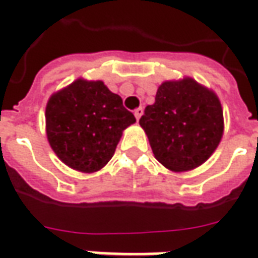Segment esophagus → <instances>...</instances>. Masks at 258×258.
<instances>
[{
    "instance_id": "34e87169",
    "label": "esophagus",
    "mask_w": 258,
    "mask_h": 258,
    "mask_svg": "<svg viewBox=\"0 0 258 258\" xmlns=\"http://www.w3.org/2000/svg\"><path fill=\"white\" fill-rule=\"evenodd\" d=\"M133 114H135V116H136V119H140V116L143 115V108H142V107H139V108H136L135 111H133Z\"/></svg>"
}]
</instances>
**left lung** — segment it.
Listing matches in <instances>:
<instances>
[{
    "instance_id": "obj_1",
    "label": "left lung",
    "mask_w": 258,
    "mask_h": 258,
    "mask_svg": "<svg viewBox=\"0 0 258 258\" xmlns=\"http://www.w3.org/2000/svg\"><path fill=\"white\" fill-rule=\"evenodd\" d=\"M154 157L175 172L207 161L224 133V114L214 91L196 80L164 82L139 120Z\"/></svg>"
}]
</instances>
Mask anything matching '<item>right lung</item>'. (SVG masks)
Wrapping results in <instances>:
<instances>
[{"label": "right lung", "mask_w": 258, "mask_h": 258, "mask_svg": "<svg viewBox=\"0 0 258 258\" xmlns=\"http://www.w3.org/2000/svg\"><path fill=\"white\" fill-rule=\"evenodd\" d=\"M135 122L122 98L101 80H75L52 94L45 107L51 149L80 172L100 171L112 158L122 132Z\"/></svg>", "instance_id": "1"}]
</instances>
